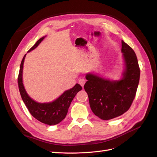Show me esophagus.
<instances>
[{
    "label": "esophagus",
    "instance_id": "1",
    "mask_svg": "<svg viewBox=\"0 0 157 157\" xmlns=\"http://www.w3.org/2000/svg\"><path fill=\"white\" fill-rule=\"evenodd\" d=\"M85 82H86V80H85L84 78H80V79H79V80H78V83L80 84V85H81L82 86H84Z\"/></svg>",
    "mask_w": 157,
    "mask_h": 157
}]
</instances>
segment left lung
Segmentation results:
<instances>
[{
	"label": "left lung",
	"instance_id": "obj_1",
	"mask_svg": "<svg viewBox=\"0 0 157 157\" xmlns=\"http://www.w3.org/2000/svg\"><path fill=\"white\" fill-rule=\"evenodd\" d=\"M125 70L120 80H110L93 74L86 76L84 88L92 112L102 120L122 115L130 109L136 97L140 76L137 56L131 47L122 40Z\"/></svg>",
	"mask_w": 157,
	"mask_h": 157
}]
</instances>
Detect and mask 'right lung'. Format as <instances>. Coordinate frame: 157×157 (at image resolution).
<instances>
[{"mask_svg": "<svg viewBox=\"0 0 157 157\" xmlns=\"http://www.w3.org/2000/svg\"><path fill=\"white\" fill-rule=\"evenodd\" d=\"M44 39V36L40 38L28 52H31L36 48ZM25 56L26 54L23 58L21 62L20 72H19L17 78L19 90H20L23 101L25 104L31 115L36 120L48 125H56L58 124L65 118L71 101H73L77 92L82 90V86L78 84H76L74 87L65 91L58 99L52 102L44 103L36 102L27 94L23 84V67Z\"/></svg>", "mask_w": 157, "mask_h": 157, "instance_id": "right-lung-1", "label": "right lung"}]
</instances>
